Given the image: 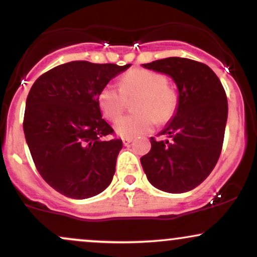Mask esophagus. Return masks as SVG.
Instances as JSON below:
<instances>
[{"label": "esophagus", "instance_id": "34e87169", "mask_svg": "<svg viewBox=\"0 0 257 257\" xmlns=\"http://www.w3.org/2000/svg\"><path fill=\"white\" fill-rule=\"evenodd\" d=\"M132 139H128V138H125V139H123V145H124V146H128L129 145V144H131L132 143Z\"/></svg>", "mask_w": 257, "mask_h": 257}]
</instances>
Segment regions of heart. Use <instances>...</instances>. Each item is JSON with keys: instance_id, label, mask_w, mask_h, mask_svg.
Segmentation results:
<instances>
[{"instance_id": "obj_1", "label": "heart", "mask_w": 257, "mask_h": 257, "mask_svg": "<svg viewBox=\"0 0 257 257\" xmlns=\"http://www.w3.org/2000/svg\"><path fill=\"white\" fill-rule=\"evenodd\" d=\"M126 99H135L132 116L122 117L114 123V132L120 138H138L153 129L155 119L167 122L176 110L178 100L168 88V79L149 70H131L122 76L119 88L107 84L99 91L98 104L105 118L114 120L122 114Z\"/></svg>"}]
</instances>
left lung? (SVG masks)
Returning a JSON list of instances; mask_svg holds the SVG:
<instances>
[{
  "label": "left lung",
  "instance_id": "1",
  "mask_svg": "<svg viewBox=\"0 0 257 257\" xmlns=\"http://www.w3.org/2000/svg\"><path fill=\"white\" fill-rule=\"evenodd\" d=\"M143 67L172 77L179 99L172 119L158 134L170 140L151 138L141 166L158 190L188 192L208 178L220 157L228 113L225 89L210 67L191 59H161Z\"/></svg>",
  "mask_w": 257,
  "mask_h": 257
}]
</instances>
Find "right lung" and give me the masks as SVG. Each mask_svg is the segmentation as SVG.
Segmentation results:
<instances>
[{
	"label": "right lung",
	"instance_id": "1",
	"mask_svg": "<svg viewBox=\"0 0 257 257\" xmlns=\"http://www.w3.org/2000/svg\"><path fill=\"white\" fill-rule=\"evenodd\" d=\"M131 64L71 61L49 70L26 99L24 134L44 181L59 193L85 199L111 184L122 140L102 119L99 91Z\"/></svg>",
	"mask_w": 257,
	"mask_h": 257
}]
</instances>
